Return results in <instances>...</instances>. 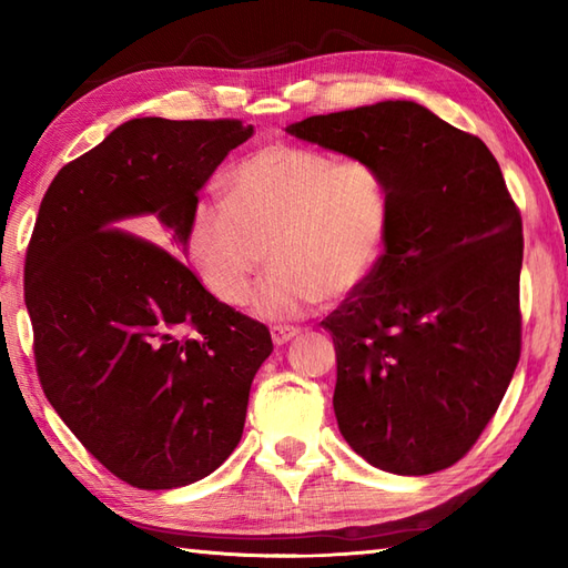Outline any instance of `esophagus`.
Returning <instances> with one entry per match:
<instances>
[{
    "mask_svg": "<svg viewBox=\"0 0 568 568\" xmlns=\"http://www.w3.org/2000/svg\"><path fill=\"white\" fill-rule=\"evenodd\" d=\"M297 334H300V329L297 327H287V324H275V327H271V336H273V344L275 346H283L287 342H293Z\"/></svg>",
    "mask_w": 568,
    "mask_h": 568,
    "instance_id": "esophagus-1",
    "label": "esophagus"
}]
</instances>
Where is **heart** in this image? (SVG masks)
Returning <instances> with one entry per match:
<instances>
[{
  "mask_svg": "<svg viewBox=\"0 0 568 568\" xmlns=\"http://www.w3.org/2000/svg\"><path fill=\"white\" fill-rule=\"evenodd\" d=\"M229 200H197L187 253L202 283L224 305H241L265 263L253 312L287 320L320 300H339L366 281L388 232V190L376 165L291 143L241 161Z\"/></svg>",
  "mask_w": 568,
  "mask_h": 568,
  "instance_id": "heart-1",
  "label": "heart"
}]
</instances>
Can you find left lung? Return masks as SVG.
<instances>
[{
	"instance_id": "obj_1",
	"label": "left lung",
	"mask_w": 568,
	"mask_h": 568,
	"mask_svg": "<svg viewBox=\"0 0 568 568\" xmlns=\"http://www.w3.org/2000/svg\"><path fill=\"white\" fill-rule=\"evenodd\" d=\"M291 136L378 168L388 232L376 268L324 320L334 415L371 466L427 476L456 464L520 361L523 222L478 136L385 100L307 116Z\"/></svg>"
}]
</instances>
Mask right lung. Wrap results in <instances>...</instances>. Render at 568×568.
Returning a JSON list of instances; mask_svg holds the SVG:
<instances>
[{"mask_svg":"<svg viewBox=\"0 0 568 568\" xmlns=\"http://www.w3.org/2000/svg\"><path fill=\"white\" fill-rule=\"evenodd\" d=\"M251 136L234 119H131L60 168L33 226L23 291L43 393L141 490L190 486L226 462L273 352L261 322L183 263L200 190Z\"/></svg>","mask_w":568,"mask_h":568,"instance_id":"1","label":"right lung"}]
</instances>
